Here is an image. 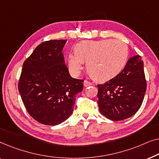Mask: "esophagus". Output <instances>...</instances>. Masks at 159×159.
Instances as JSON below:
<instances>
[{"label": "esophagus", "instance_id": "34e87169", "mask_svg": "<svg viewBox=\"0 0 159 159\" xmlns=\"http://www.w3.org/2000/svg\"><path fill=\"white\" fill-rule=\"evenodd\" d=\"M92 85V82L88 81V80H84V87H88Z\"/></svg>", "mask_w": 159, "mask_h": 159}]
</instances>
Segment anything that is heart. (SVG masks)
Segmentation results:
<instances>
[{
    "instance_id": "heart-1",
    "label": "heart",
    "mask_w": 159,
    "mask_h": 159,
    "mask_svg": "<svg viewBox=\"0 0 159 159\" xmlns=\"http://www.w3.org/2000/svg\"><path fill=\"white\" fill-rule=\"evenodd\" d=\"M129 48L119 40L84 41L76 46V53L69 55L68 64L71 72L79 75L84 61L93 79L106 80L120 72L127 64Z\"/></svg>"
}]
</instances>
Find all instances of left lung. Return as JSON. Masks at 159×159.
Masks as SVG:
<instances>
[{
  "label": "left lung",
  "mask_w": 159,
  "mask_h": 159,
  "mask_svg": "<svg viewBox=\"0 0 159 159\" xmlns=\"http://www.w3.org/2000/svg\"><path fill=\"white\" fill-rule=\"evenodd\" d=\"M99 111L106 118L120 121L135 114L146 91L143 61L140 56L130 58L119 75L98 84Z\"/></svg>",
  "instance_id": "left-lung-1"
}]
</instances>
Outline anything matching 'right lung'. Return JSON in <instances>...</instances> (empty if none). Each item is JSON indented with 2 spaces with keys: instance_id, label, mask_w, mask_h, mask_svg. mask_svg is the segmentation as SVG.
<instances>
[{
  "instance_id": "obj_1",
  "label": "right lung",
  "mask_w": 159,
  "mask_h": 159,
  "mask_svg": "<svg viewBox=\"0 0 159 159\" xmlns=\"http://www.w3.org/2000/svg\"><path fill=\"white\" fill-rule=\"evenodd\" d=\"M66 40L42 43L24 62L18 88L27 112L43 125H57L72 114L83 80L72 78L62 50Z\"/></svg>"
}]
</instances>
